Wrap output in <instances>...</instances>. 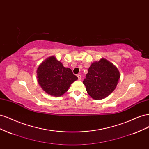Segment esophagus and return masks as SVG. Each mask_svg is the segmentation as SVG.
Instances as JSON below:
<instances>
[{
	"label": "esophagus",
	"mask_w": 149,
	"mask_h": 149,
	"mask_svg": "<svg viewBox=\"0 0 149 149\" xmlns=\"http://www.w3.org/2000/svg\"><path fill=\"white\" fill-rule=\"evenodd\" d=\"M77 76H78V79L80 80L81 79V75L80 74H78Z\"/></svg>",
	"instance_id": "1"
}]
</instances>
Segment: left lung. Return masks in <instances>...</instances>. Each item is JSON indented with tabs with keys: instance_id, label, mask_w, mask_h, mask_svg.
Instances as JSON below:
<instances>
[{
	"instance_id": "8db88e82",
	"label": "left lung",
	"mask_w": 149,
	"mask_h": 149,
	"mask_svg": "<svg viewBox=\"0 0 149 149\" xmlns=\"http://www.w3.org/2000/svg\"><path fill=\"white\" fill-rule=\"evenodd\" d=\"M120 77V73L110 61L102 58L89 68L83 84L89 95L94 100H102L116 89Z\"/></svg>"
}]
</instances>
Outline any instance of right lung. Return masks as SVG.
Instances as JSON below:
<instances>
[{"mask_svg": "<svg viewBox=\"0 0 149 149\" xmlns=\"http://www.w3.org/2000/svg\"><path fill=\"white\" fill-rule=\"evenodd\" d=\"M38 82L43 91L59 97L68 90L78 77L69 68H65L55 56H50L40 64L37 70Z\"/></svg>", "mask_w": 149, "mask_h": 149, "instance_id": "add662e5", "label": "right lung"}]
</instances>
